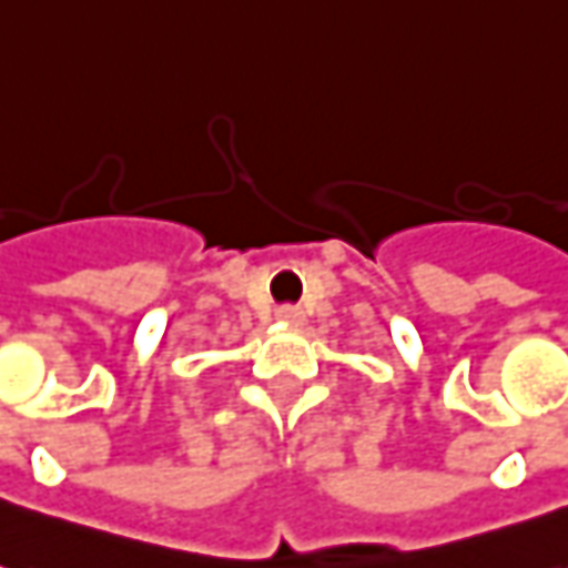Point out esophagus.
<instances>
[{"label": "esophagus", "instance_id": "esophagus-1", "mask_svg": "<svg viewBox=\"0 0 568 568\" xmlns=\"http://www.w3.org/2000/svg\"><path fill=\"white\" fill-rule=\"evenodd\" d=\"M277 322L303 324V322H306V312H303L300 306H281V308H277Z\"/></svg>", "mask_w": 568, "mask_h": 568}]
</instances>
